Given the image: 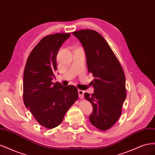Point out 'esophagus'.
Here are the masks:
<instances>
[{
	"label": "esophagus",
	"instance_id": "34e87169",
	"mask_svg": "<svg viewBox=\"0 0 155 155\" xmlns=\"http://www.w3.org/2000/svg\"><path fill=\"white\" fill-rule=\"evenodd\" d=\"M78 94H79V98L82 99V98L84 96V91H82V90H78Z\"/></svg>",
	"mask_w": 155,
	"mask_h": 155
}]
</instances>
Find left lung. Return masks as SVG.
I'll return each instance as SVG.
<instances>
[{
	"instance_id": "1",
	"label": "left lung",
	"mask_w": 155,
	"mask_h": 155,
	"mask_svg": "<svg viewBox=\"0 0 155 155\" xmlns=\"http://www.w3.org/2000/svg\"><path fill=\"white\" fill-rule=\"evenodd\" d=\"M85 51L88 71L94 77V92L85 97L93 107L91 123L101 130L114 125L121 116L126 98L125 76L122 67L105 39L92 30L74 31Z\"/></svg>"
}]
</instances>
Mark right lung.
Masks as SVG:
<instances>
[{"label":"right lung","instance_id":"add662e5","mask_svg":"<svg viewBox=\"0 0 155 155\" xmlns=\"http://www.w3.org/2000/svg\"><path fill=\"white\" fill-rule=\"evenodd\" d=\"M70 34L43 37L28 58L23 76V101L35 119L47 129L63 121L69 108L78 99V88L52 83L57 68L58 51Z\"/></svg>","mask_w":155,"mask_h":155}]
</instances>
